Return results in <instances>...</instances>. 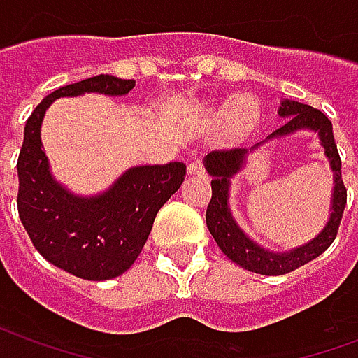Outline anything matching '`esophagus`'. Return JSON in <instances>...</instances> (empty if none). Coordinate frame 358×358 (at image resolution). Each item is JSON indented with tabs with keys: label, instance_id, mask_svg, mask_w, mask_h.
<instances>
[{
	"label": "esophagus",
	"instance_id": "34e87169",
	"mask_svg": "<svg viewBox=\"0 0 358 358\" xmlns=\"http://www.w3.org/2000/svg\"><path fill=\"white\" fill-rule=\"evenodd\" d=\"M187 174H192V176H201V174H205V169H203V163L199 159H195V161L187 164Z\"/></svg>",
	"mask_w": 358,
	"mask_h": 358
}]
</instances>
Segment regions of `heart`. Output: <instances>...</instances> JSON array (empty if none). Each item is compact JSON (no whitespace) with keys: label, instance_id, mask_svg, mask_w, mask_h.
Returning a JSON list of instances; mask_svg holds the SVG:
<instances>
[{"label":"heart","instance_id":"heart-1","mask_svg":"<svg viewBox=\"0 0 358 358\" xmlns=\"http://www.w3.org/2000/svg\"><path fill=\"white\" fill-rule=\"evenodd\" d=\"M224 110L228 113L224 126V136L228 140H240L243 136H248L259 120L257 103L253 99H248V97H241L238 101H234L228 109H218L217 115L224 113Z\"/></svg>","mask_w":358,"mask_h":358}]
</instances>
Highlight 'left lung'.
<instances>
[{"label": "left lung", "mask_w": 358, "mask_h": 358, "mask_svg": "<svg viewBox=\"0 0 358 358\" xmlns=\"http://www.w3.org/2000/svg\"><path fill=\"white\" fill-rule=\"evenodd\" d=\"M278 115L285 118L284 124L268 134L263 141L255 143L248 149H230V151H213L203 159V164L209 172L213 197L207 207V228L210 236L215 238L220 251L224 253L232 263L240 264L241 268L264 274V276H280L292 270L299 268L308 261L322 255L330 248L331 241L336 240L339 222L343 217V209L347 203V189L341 180V161H339L338 145L334 141L330 118L318 109H313L305 103L282 99L278 107ZM301 129H308L319 134L321 145L324 148V155L331 161V168L334 172V189L331 198V218L320 233L307 244L287 252H270L259 246L247 234L243 232L229 209V186L231 178L245 166L247 157L270 139H277L284 135H291Z\"/></svg>", "instance_id": "8db88e82"}]
</instances>
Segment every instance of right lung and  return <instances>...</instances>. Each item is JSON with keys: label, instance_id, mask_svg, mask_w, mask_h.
<instances>
[{"label": "right lung", "instance_id": "1", "mask_svg": "<svg viewBox=\"0 0 358 358\" xmlns=\"http://www.w3.org/2000/svg\"><path fill=\"white\" fill-rule=\"evenodd\" d=\"M136 86L99 74L51 92L24 126L19 163V217L38 253L84 280H110L130 268L145 245L157 213L186 176V164H141L124 171L105 192L73 194L55 180L42 145L45 110L59 97L126 95Z\"/></svg>", "mask_w": 358, "mask_h": 358}]
</instances>
